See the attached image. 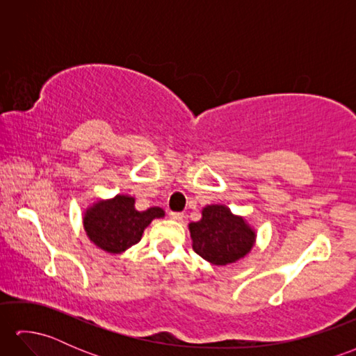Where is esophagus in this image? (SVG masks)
Masks as SVG:
<instances>
[{"label":"esophagus","mask_w":356,"mask_h":356,"mask_svg":"<svg viewBox=\"0 0 356 356\" xmlns=\"http://www.w3.org/2000/svg\"><path fill=\"white\" fill-rule=\"evenodd\" d=\"M168 217L174 222H182L184 220V214L182 213H170Z\"/></svg>","instance_id":"34e87169"}]
</instances>
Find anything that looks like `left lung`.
<instances>
[{"label":"left lung","mask_w":356,"mask_h":356,"mask_svg":"<svg viewBox=\"0 0 356 356\" xmlns=\"http://www.w3.org/2000/svg\"><path fill=\"white\" fill-rule=\"evenodd\" d=\"M188 229L194 251L216 266L245 259L257 240V232L246 218L220 203L203 208L200 220L188 225Z\"/></svg>","instance_id":"left-lung-1"}]
</instances>
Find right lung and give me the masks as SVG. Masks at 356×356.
Returning <instances> with one entry per match:
<instances>
[{"label": "right lung", "instance_id": "1", "mask_svg": "<svg viewBox=\"0 0 356 356\" xmlns=\"http://www.w3.org/2000/svg\"><path fill=\"white\" fill-rule=\"evenodd\" d=\"M134 203V197L127 194L93 202L82 217L90 241L108 254H124L139 243L147 226L154 218H162L165 211L159 207L138 211Z\"/></svg>", "mask_w": 356, "mask_h": 356}]
</instances>
